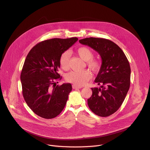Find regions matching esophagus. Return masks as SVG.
<instances>
[{
	"label": "esophagus",
	"mask_w": 150,
	"mask_h": 150,
	"mask_svg": "<svg viewBox=\"0 0 150 150\" xmlns=\"http://www.w3.org/2000/svg\"><path fill=\"white\" fill-rule=\"evenodd\" d=\"M82 88V86H77V85H75V84H74L72 85V88L75 89H81Z\"/></svg>",
	"instance_id": "esophagus-1"
}]
</instances>
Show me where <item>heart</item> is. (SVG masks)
<instances>
[{"mask_svg": "<svg viewBox=\"0 0 150 150\" xmlns=\"http://www.w3.org/2000/svg\"><path fill=\"white\" fill-rule=\"evenodd\" d=\"M78 54L84 61L87 62L88 66L93 72H97L100 69L101 62L98 59L93 58V52L88 47L82 46L76 50ZM71 54L70 51L63 52L59 58L61 67L64 70H67L70 67V59ZM91 78V74L87 70L83 71H72L66 75V80L69 83L76 85L82 86L87 83Z\"/></svg>", "mask_w": 150, "mask_h": 150, "instance_id": "obj_1", "label": "heart"}]
</instances>
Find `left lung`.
Instances as JSON below:
<instances>
[{"label": "left lung", "mask_w": 150, "mask_h": 150, "mask_svg": "<svg viewBox=\"0 0 150 150\" xmlns=\"http://www.w3.org/2000/svg\"><path fill=\"white\" fill-rule=\"evenodd\" d=\"M79 42L97 51L102 59L95 80L100 88H91L92 95L88 99V106L98 116L111 115L121 106L129 89V61L120 47L109 39L91 37Z\"/></svg>", "instance_id": "left-lung-1"}]
</instances>
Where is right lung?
Segmentation results:
<instances>
[{"mask_svg":"<svg viewBox=\"0 0 150 150\" xmlns=\"http://www.w3.org/2000/svg\"><path fill=\"white\" fill-rule=\"evenodd\" d=\"M78 38H53L37 44L28 53L21 74L22 95L28 107L38 116L50 119L64 108L72 85L56 86L61 54Z\"/></svg>","mask_w":150,"mask_h":150,"instance_id":"1","label":"right lung"}]
</instances>
